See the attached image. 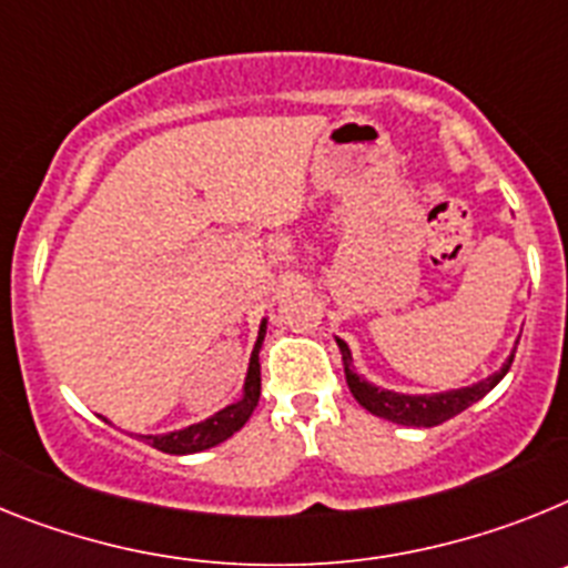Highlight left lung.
Returning <instances> with one entry per match:
<instances>
[{
	"label": "left lung",
	"mask_w": 568,
	"mask_h": 568,
	"mask_svg": "<svg viewBox=\"0 0 568 568\" xmlns=\"http://www.w3.org/2000/svg\"><path fill=\"white\" fill-rule=\"evenodd\" d=\"M339 345V354H343V368H345V383L352 388L354 400L366 412L377 414L383 420L400 423V426H414V428H432L440 426V423L452 420L455 414L466 412L471 403L483 400L491 388L506 377V372L511 368V359H515V352L503 359V366L497 372L486 374L483 379L471 383V386L460 388H446V392H432V394H406V392H394V388L374 386L372 379H366V374H357L354 368L352 348L343 337H334ZM520 339V337H517Z\"/></svg>",
	"instance_id": "obj_1"
}]
</instances>
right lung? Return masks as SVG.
Returning a JSON list of instances; mask_svg holds the SVG:
<instances>
[{
  "instance_id": "right-lung-1",
  "label": "right lung",
  "mask_w": 568,
  "mask_h": 568,
  "mask_svg": "<svg viewBox=\"0 0 568 568\" xmlns=\"http://www.w3.org/2000/svg\"><path fill=\"white\" fill-rule=\"evenodd\" d=\"M265 325H268V320L263 317L260 332H256L254 352H251L248 359V372H245L243 392H240V397H236L234 403H229V406L220 408V412L211 414V417H205V420L194 423V426L176 428V432L165 434H136V437L145 440L148 446L165 452V455H196V452L214 448L220 446V443L229 440V437H234V434L248 423V417L256 408V400H260V348H263L265 339Z\"/></svg>"
}]
</instances>
